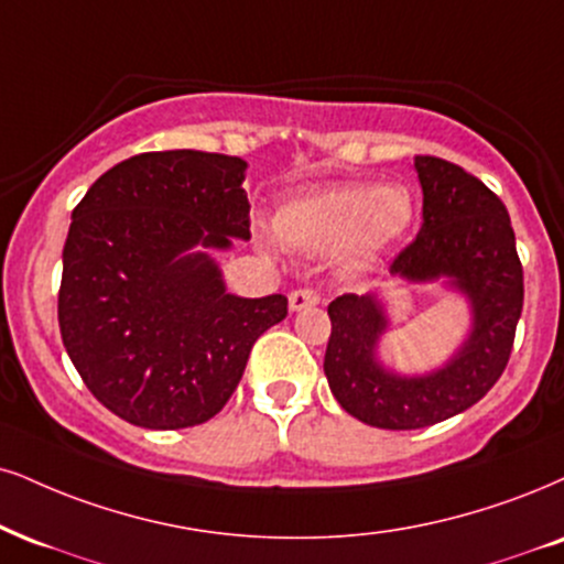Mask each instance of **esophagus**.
I'll return each instance as SVG.
<instances>
[{
  "mask_svg": "<svg viewBox=\"0 0 564 564\" xmlns=\"http://www.w3.org/2000/svg\"><path fill=\"white\" fill-rule=\"evenodd\" d=\"M318 301H322V295L314 288H297L290 293V311L311 308V305H318Z\"/></svg>",
  "mask_w": 564,
  "mask_h": 564,
  "instance_id": "1",
  "label": "esophagus"
}]
</instances>
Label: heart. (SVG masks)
Wrapping results in <instances>:
<instances>
[{"label": "heart", "mask_w": 564, "mask_h": 564, "mask_svg": "<svg viewBox=\"0 0 564 564\" xmlns=\"http://www.w3.org/2000/svg\"><path fill=\"white\" fill-rule=\"evenodd\" d=\"M415 217L400 185H339L297 196L274 214L276 240L303 253L343 250L347 263H368L392 246Z\"/></svg>", "instance_id": "b5f03b06"}]
</instances>
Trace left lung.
Segmentation results:
<instances>
[{
	"label": "left lung",
	"instance_id": "8db88e82",
	"mask_svg": "<svg viewBox=\"0 0 564 564\" xmlns=\"http://www.w3.org/2000/svg\"><path fill=\"white\" fill-rule=\"evenodd\" d=\"M423 187V221L389 274L408 282L447 276L470 301L474 329L447 364L426 377H398L377 360L387 316L373 295H339L329 303L332 335L324 373L339 405L377 429H426L463 413L497 384L510 360L523 311L520 267L510 214L497 193L463 166L415 156Z\"/></svg>",
	"mask_w": 564,
	"mask_h": 564
}]
</instances>
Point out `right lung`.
Returning <instances> with one entry per match:
<instances>
[{"label":"right lung","instance_id":"1","mask_svg":"<svg viewBox=\"0 0 564 564\" xmlns=\"http://www.w3.org/2000/svg\"><path fill=\"white\" fill-rule=\"evenodd\" d=\"M246 162L149 151L104 172L73 208L62 250L59 332L96 400L143 429L219 413L250 347L288 316V297L229 295L193 246L250 240Z\"/></svg>","mask_w":564,"mask_h":564}]
</instances>
